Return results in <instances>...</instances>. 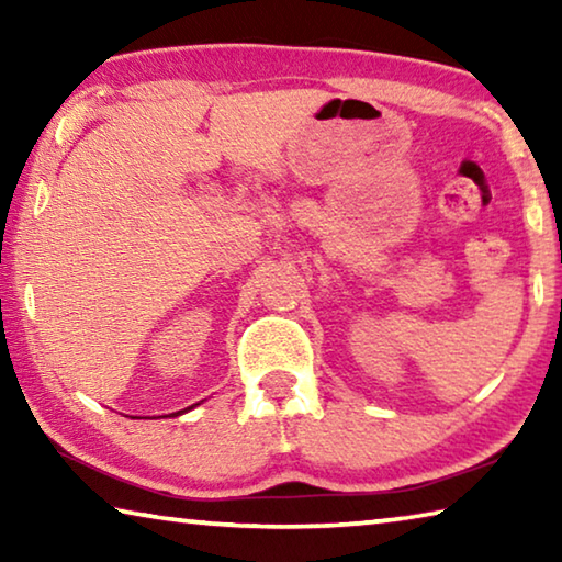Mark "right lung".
I'll use <instances>...</instances> for the list:
<instances>
[{
  "label": "right lung",
  "mask_w": 562,
  "mask_h": 562,
  "mask_svg": "<svg viewBox=\"0 0 562 562\" xmlns=\"http://www.w3.org/2000/svg\"><path fill=\"white\" fill-rule=\"evenodd\" d=\"M195 406H198V404H195ZM188 408H193V406H188ZM188 408H183V412H188ZM183 412H176V414H170V416H180Z\"/></svg>",
  "instance_id": "add662e5"
}]
</instances>
